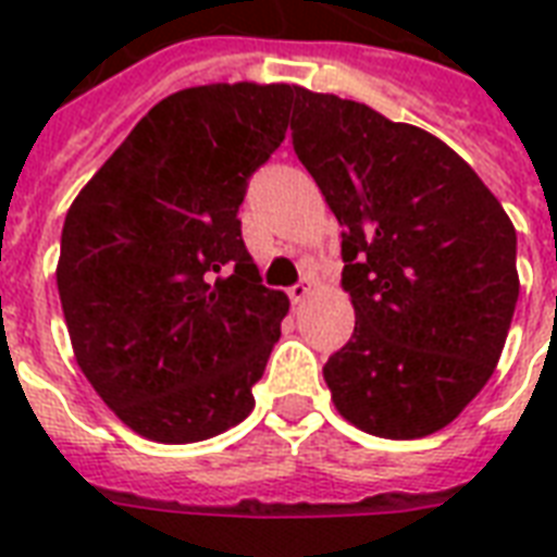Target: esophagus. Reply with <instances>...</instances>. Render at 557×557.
<instances>
[{"instance_id":"obj_1","label":"esophagus","mask_w":557,"mask_h":557,"mask_svg":"<svg viewBox=\"0 0 557 557\" xmlns=\"http://www.w3.org/2000/svg\"><path fill=\"white\" fill-rule=\"evenodd\" d=\"M309 295H312V283H309V280H300L295 286H288V300H292V304H304Z\"/></svg>"}]
</instances>
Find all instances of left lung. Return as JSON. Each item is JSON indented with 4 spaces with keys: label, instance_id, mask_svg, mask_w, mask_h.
Listing matches in <instances>:
<instances>
[{
    "label": "left lung",
    "instance_id": "left-lung-1",
    "mask_svg": "<svg viewBox=\"0 0 557 557\" xmlns=\"http://www.w3.org/2000/svg\"><path fill=\"white\" fill-rule=\"evenodd\" d=\"M292 144L341 222L356 330L323 364L344 419L384 440L454 422L492 379L518 306V234L436 135L295 89Z\"/></svg>",
    "mask_w": 557,
    "mask_h": 557
}]
</instances>
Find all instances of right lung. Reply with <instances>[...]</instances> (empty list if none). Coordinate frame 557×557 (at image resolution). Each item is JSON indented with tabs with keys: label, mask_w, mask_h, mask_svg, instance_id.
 Returning a JSON list of instances; mask_svg holds the SVG:
<instances>
[{
	"label": "right lung",
	"mask_w": 557,
	"mask_h": 557,
	"mask_svg": "<svg viewBox=\"0 0 557 557\" xmlns=\"http://www.w3.org/2000/svg\"><path fill=\"white\" fill-rule=\"evenodd\" d=\"M292 98L286 83L170 95L65 213L57 288L74 356L147 440H210L253 410L288 297L262 286L236 210Z\"/></svg>",
	"instance_id": "obj_1"
}]
</instances>
